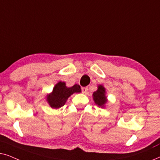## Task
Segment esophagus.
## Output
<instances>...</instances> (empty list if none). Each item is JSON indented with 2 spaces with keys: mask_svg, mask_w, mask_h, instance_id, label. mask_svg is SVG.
<instances>
[{
  "mask_svg": "<svg viewBox=\"0 0 160 160\" xmlns=\"http://www.w3.org/2000/svg\"><path fill=\"white\" fill-rule=\"evenodd\" d=\"M87 90H88V89H87V87H82V93H87Z\"/></svg>",
  "mask_w": 160,
  "mask_h": 160,
  "instance_id": "obj_1",
  "label": "esophagus"
}]
</instances>
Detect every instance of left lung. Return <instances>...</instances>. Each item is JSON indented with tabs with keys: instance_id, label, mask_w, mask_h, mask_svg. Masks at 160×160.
<instances>
[{
	"instance_id": "1",
	"label": "left lung",
	"mask_w": 160,
	"mask_h": 160,
	"mask_svg": "<svg viewBox=\"0 0 160 160\" xmlns=\"http://www.w3.org/2000/svg\"><path fill=\"white\" fill-rule=\"evenodd\" d=\"M93 100L98 106L103 108L106 103L107 97L106 96V89L102 85H98L97 91L93 92Z\"/></svg>"
}]
</instances>
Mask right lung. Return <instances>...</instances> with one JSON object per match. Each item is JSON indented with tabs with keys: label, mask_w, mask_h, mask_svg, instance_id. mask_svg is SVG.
Segmentation results:
<instances>
[{
	"label": "right lung",
	"mask_w": 160,
	"mask_h": 160,
	"mask_svg": "<svg viewBox=\"0 0 160 160\" xmlns=\"http://www.w3.org/2000/svg\"><path fill=\"white\" fill-rule=\"evenodd\" d=\"M82 92L79 85L75 84L71 87H67L65 82H59L54 87L53 90L47 95V100L52 108H59L63 106L68 98L73 93Z\"/></svg>",
	"instance_id": "obj_1"
}]
</instances>
